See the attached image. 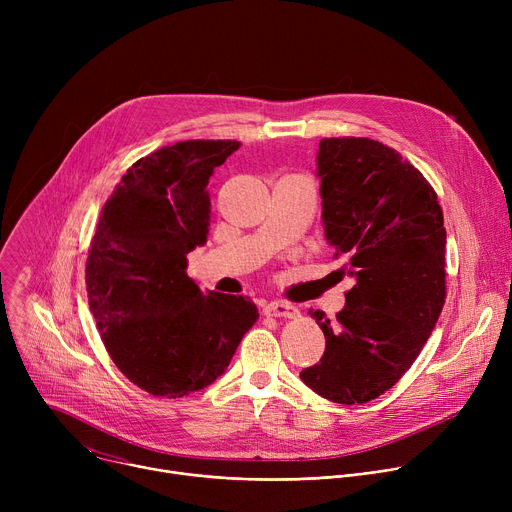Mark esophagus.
<instances>
[{
	"label": "esophagus",
	"mask_w": 512,
	"mask_h": 512,
	"mask_svg": "<svg viewBox=\"0 0 512 512\" xmlns=\"http://www.w3.org/2000/svg\"><path fill=\"white\" fill-rule=\"evenodd\" d=\"M265 314L275 316V318H298L300 310L287 302H271L265 306Z\"/></svg>",
	"instance_id": "34e87169"
}]
</instances>
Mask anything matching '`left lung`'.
Listing matches in <instances>:
<instances>
[{"label": "left lung", "instance_id": "1", "mask_svg": "<svg viewBox=\"0 0 512 512\" xmlns=\"http://www.w3.org/2000/svg\"><path fill=\"white\" fill-rule=\"evenodd\" d=\"M326 241L356 279L320 362L300 379L328 401L377 399L409 371L446 302V229L437 194L399 152L369 137L320 141Z\"/></svg>", "mask_w": 512, "mask_h": 512}]
</instances>
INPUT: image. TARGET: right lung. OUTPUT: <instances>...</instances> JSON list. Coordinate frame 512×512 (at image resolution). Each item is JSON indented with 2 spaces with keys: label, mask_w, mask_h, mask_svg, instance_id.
<instances>
[{
  "label": "right lung",
  "mask_w": 512,
  "mask_h": 512,
  "mask_svg": "<svg viewBox=\"0 0 512 512\" xmlns=\"http://www.w3.org/2000/svg\"><path fill=\"white\" fill-rule=\"evenodd\" d=\"M239 145H166L137 160L101 210L89 306L117 369L150 395L176 399L214 383L259 318L249 298L204 294L186 273L210 227L208 178Z\"/></svg>",
  "instance_id": "right-lung-1"
}]
</instances>
